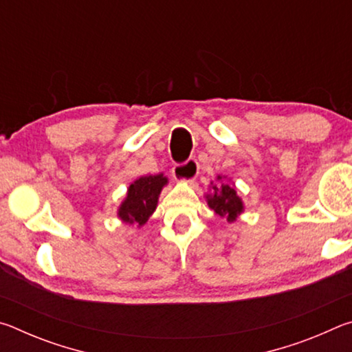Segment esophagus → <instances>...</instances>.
Returning a JSON list of instances; mask_svg holds the SVG:
<instances>
[{
	"label": "esophagus",
	"instance_id": "34e87169",
	"mask_svg": "<svg viewBox=\"0 0 352 352\" xmlns=\"http://www.w3.org/2000/svg\"><path fill=\"white\" fill-rule=\"evenodd\" d=\"M172 174L178 182H192L199 174V162L195 158H189L186 163L175 164L172 168Z\"/></svg>",
	"mask_w": 352,
	"mask_h": 352
}]
</instances>
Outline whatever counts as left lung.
I'll return each mask as SVG.
<instances>
[{
  "label": "left lung",
  "instance_id": "8db88e82",
  "mask_svg": "<svg viewBox=\"0 0 352 352\" xmlns=\"http://www.w3.org/2000/svg\"><path fill=\"white\" fill-rule=\"evenodd\" d=\"M208 205L220 217H226L228 222L236 220L237 214H241L243 208L241 199L237 197L236 189L228 183L222 184V186L214 184L212 194L208 195Z\"/></svg>",
  "mask_w": 352,
  "mask_h": 352
}]
</instances>
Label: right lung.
I'll return each mask as SVG.
<instances>
[{"instance_id":"right-lung-1","label":"right lung","mask_w":352,"mask_h":352,"mask_svg":"<svg viewBox=\"0 0 352 352\" xmlns=\"http://www.w3.org/2000/svg\"><path fill=\"white\" fill-rule=\"evenodd\" d=\"M166 183H168V178L162 174L141 177L133 182L129 188L127 199L119 208V217L124 222L138 223L140 226L144 225L157 208L158 195Z\"/></svg>"}]
</instances>
